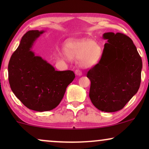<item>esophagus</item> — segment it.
I'll return each mask as SVG.
<instances>
[{
  "label": "esophagus",
  "instance_id": "obj_1",
  "mask_svg": "<svg viewBox=\"0 0 149 149\" xmlns=\"http://www.w3.org/2000/svg\"><path fill=\"white\" fill-rule=\"evenodd\" d=\"M75 73H76V76H82V74H83L81 72V71H80V70H78V69H77L75 71Z\"/></svg>",
  "mask_w": 149,
  "mask_h": 149
}]
</instances>
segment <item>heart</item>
<instances>
[{
  "label": "heart",
  "instance_id": "heart-1",
  "mask_svg": "<svg viewBox=\"0 0 149 149\" xmlns=\"http://www.w3.org/2000/svg\"><path fill=\"white\" fill-rule=\"evenodd\" d=\"M101 53L100 45L91 40H69L61 49V54L66 59L79 60L83 67H90L97 64Z\"/></svg>",
  "mask_w": 149,
  "mask_h": 149
}]
</instances>
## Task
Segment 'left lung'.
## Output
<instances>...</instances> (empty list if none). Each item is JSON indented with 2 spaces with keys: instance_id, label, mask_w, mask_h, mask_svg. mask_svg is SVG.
<instances>
[{
  "instance_id": "left-lung-1",
  "label": "left lung",
  "mask_w": 149,
  "mask_h": 149,
  "mask_svg": "<svg viewBox=\"0 0 149 149\" xmlns=\"http://www.w3.org/2000/svg\"><path fill=\"white\" fill-rule=\"evenodd\" d=\"M107 40L100 62L88 72L90 100L99 110H120L138 92L142 61L131 38L120 33H104Z\"/></svg>"
}]
</instances>
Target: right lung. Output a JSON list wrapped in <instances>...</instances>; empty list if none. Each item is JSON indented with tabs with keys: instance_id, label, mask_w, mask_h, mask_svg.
I'll return each mask as SVG.
<instances>
[{
	"instance_id": "add662e5",
	"label": "right lung",
	"mask_w": 149,
	"mask_h": 149,
	"mask_svg": "<svg viewBox=\"0 0 149 149\" xmlns=\"http://www.w3.org/2000/svg\"><path fill=\"white\" fill-rule=\"evenodd\" d=\"M45 32L32 30L26 33L8 64L12 91L25 107L39 112L57 107L75 78L72 71H56L32 50L34 42Z\"/></svg>"
}]
</instances>
